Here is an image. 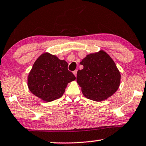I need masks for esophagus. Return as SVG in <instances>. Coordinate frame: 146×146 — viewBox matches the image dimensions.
Returning <instances> with one entry per match:
<instances>
[{
    "label": "esophagus",
    "instance_id": "1",
    "mask_svg": "<svg viewBox=\"0 0 146 146\" xmlns=\"http://www.w3.org/2000/svg\"><path fill=\"white\" fill-rule=\"evenodd\" d=\"M73 73L74 75H75V77H76V76H77V70H75V71H73Z\"/></svg>",
    "mask_w": 146,
    "mask_h": 146
}]
</instances>
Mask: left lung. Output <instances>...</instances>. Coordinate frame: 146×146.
Wrapping results in <instances>:
<instances>
[{
	"instance_id": "8db88e82",
	"label": "left lung",
	"mask_w": 146,
	"mask_h": 146,
	"mask_svg": "<svg viewBox=\"0 0 146 146\" xmlns=\"http://www.w3.org/2000/svg\"><path fill=\"white\" fill-rule=\"evenodd\" d=\"M80 64L84 67L77 71V82L87 98L100 102L112 96L119 88L120 72L106 52L101 50L87 55Z\"/></svg>"
}]
</instances>
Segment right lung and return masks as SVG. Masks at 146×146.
<instances>
[{
	"label": "right lung",
	"instance_id": "1",
	"mask_svg": "<svg viewBox=\"0 0 146 146\" xmlns=\"http://www.w3.org/2000/svg\"><path fill=\"white\" fill-rule=\"evenodd\" d=\"M68 64L49 53L41 55L34 63L28 76V87L36 96L47 102L62 96L67 83L76 77L67 69Z\"/></svg>",
	"mask_w": 146,
	"mask_h": 146
}]
</instances>
